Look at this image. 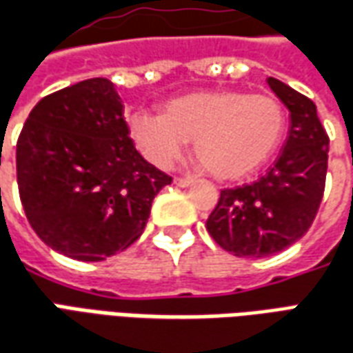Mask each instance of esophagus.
I'll return each instance as SVG.
<instances>
[{"label": "esophagus", "mask_w": 353, "mask_h": 353, "mask_svg": "<svg viewBox=\"0 0 353 353\" xmlns=\"http://www.w3.org/2000/svg\"><path fill=\"white\" fill-rule=\"evenodd\" d=\"M174 181H176V185H179V187H189V185L193 183V177H176Z\"/></svg>", "instance_id": "esophagus-1"}]
</instances>
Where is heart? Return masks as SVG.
I'll return each instance as SVG.
<instances>
[{
	"label": "heart",
	"mask_w": 353,
	"mask_h": 353,
	"mask_svg": "<svg viewBox=\"0 0 353 353\" xmlns=\"http://www.w3.org/2000/svg\"><path fill=\"white\" fill-rule=\"evenodd\" d=\"M287 114L271 95L235 90H202L166 101L162 114H134L130 132L159 168H174L189 141L201 166L219 179L254 174L273 157Z\"/></svg>",
	"instance_id": "1"
}]
</instances>
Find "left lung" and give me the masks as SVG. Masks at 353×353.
<instances>
[{"instance_id": "1", "label": "left lung", "mask_w": 353, "mask_h": 353, "mask_svg": "<svg viewBox=\"0 0 353 353\" xmlns=\"http://www.w3.org/2000/svg\"><path fill=\"white\" fill-rule=\"evenodd\" d=\"M268 83L290 112L285 147L258 181L223 189L206 219L212 239L239 258H265L294 245L312 228L325 191L329 135L314 101L277 78Z\"/></svg>"}]
</instances>
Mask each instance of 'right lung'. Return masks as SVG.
Here are the masks:
<instances>
[{
	"instance_id": "right-lung-1",
	"label": "right lung",
	"mask_w": 353,
	"mask_h": 353,
	"mask_svg": "<svg viewBox=\"0 0 353 353\" xmlns=\"http://www.w3.org/2000/svg\"><path fill=\"white\" fill-rule=\"evenodd\" d=\"M17 183L49 248L101 262L141 236L152 199L172 177L137 152L114 83L91 78L32 108L17 141Z\"/></svg>"
}]
</instances>
